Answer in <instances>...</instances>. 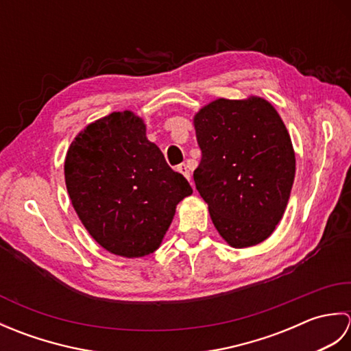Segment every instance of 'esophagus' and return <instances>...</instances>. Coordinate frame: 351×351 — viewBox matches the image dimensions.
Here are the masks:
<instances>
[{
	"label": "esophagus",
	"instance_id": "obj_1",
	"mask_svg": "<svg viewBox=\"0 0 351 351\" xmlns=\"http://www.w3.org/2000/svg\"><path fill=\"white\" fill-rule=\"evenodd\" d=\"M178 171H180L181 175H184L185 178H187V180L190 181V170H189V167L185 166V164H180V166H178V169H176Z\"/></svg>",
	"mask_w": 351,
	"mask_h": 351
}]
</instances>
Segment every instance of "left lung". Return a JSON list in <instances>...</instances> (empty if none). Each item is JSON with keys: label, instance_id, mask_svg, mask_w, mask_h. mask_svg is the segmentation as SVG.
<instances>
[{"label": "left lung", "instance_id": "1", "mask_svg": "<svg viewBox=\"0 0 351 351\" xmlns=\"http://www.w3.org/2000/svg\"><path fill=\"white\" fill-rule=\"evenodd\" d=\"M202 160L193 173L223 240L250 247L273 234L295 175L289 132L267 99L219 98L193 119Z\"/></svg>", "mask_w": 351, "mask_h": 351}]
</instances>
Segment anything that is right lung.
<instances>
[{
    "mask_svg": "<svg viewBox=\"0 0 351 351\" xmlns=\"http://www.w3.org/2000/svg\"><path fill=\"white\" fill-rule=\"evenodd\" d=\"M73 210L93 240L123 258L161 245L176 205L193 190L146 137L132 111H114L77 134L64 160Z\"/></svg>",
    "mask_w": 351,
    "mask_h": 351,
    "instance_id": "add662e5",
    "label": "right lung"
}]
</instances>
